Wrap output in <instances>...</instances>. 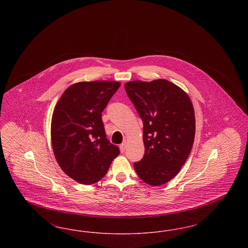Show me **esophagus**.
I'll return each mask as SVG.
<instances>
[{
	"label": "esophagus",
	"mask_w": 248,
	"mask_h": 248,
	"mask_svg": "<svg viewBox=\"0 0 248 248\" xmlns=\"http://www.w3.org/2000/svg\"><path fill=\"white\" fill-rule=\"evenodd\" d=\"M120 150L122 153H124V151L126 150V143H123L120 145Z\"/></svg>",
	"instance_id": "obj_1"
}]
</instances>
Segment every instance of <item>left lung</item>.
<instances>
[{"instance_id": "1", "label": "left lung", "mask_w": 248, "mask_h": 248, "mask_svg": "<svg viewBox=\"0 0 248 248\" xmlns=\"http://www.w3.org/2000/svg\"><path fill=\"white\" fill-rule=\"evenodd\" d=\"M126 94L143 122L145 154L135 163L138 176L152 186L170 181L189 157L195 136V115L189 95L167 80L132 81Z\"/></svg>"}]
</instances>
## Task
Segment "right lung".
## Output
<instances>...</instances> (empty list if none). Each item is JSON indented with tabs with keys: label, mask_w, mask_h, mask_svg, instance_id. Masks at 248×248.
<instances>
[{
	"label": "right lung",
	"mask_w": 248,
	"mask_h": 248,
	"mask_svg": "<svg viewBox=\"0 0 248 248\" xmlns=\"http://www.w3.org/2000/svg\"><path fill=\"white\" fill-rule=\"evenodd\" d=\"M121 83L80 82L68 87L54 108L51 140L56 160L66 175L84 185L104 177L120 154L108 140L101 113Z\"/></svg>",
	"instance_id": "add662e5"
}]
</instances>
